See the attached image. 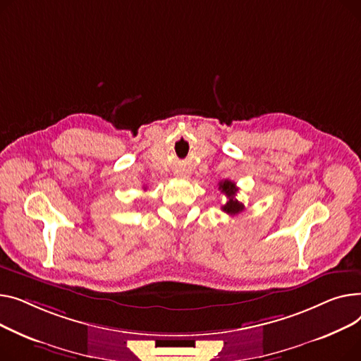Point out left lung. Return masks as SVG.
Instances as JSON below:
<instances>
[{
    "label": "left lung",
    "mask_w": 361,
    "mask_h": 361,
    "mask_svg": "<svg viewBox=\"0 0 361 361\" xmlns=\"http://www.w3.org/2000/svg\"><path fill=\"white\" fill-rule=\"evenodd\" d=\"M219 185H220L219 189L221 190L223 194H226V197L228 198L227 202L221 207V209L224 211V213H227L230 216H236V214L242 213V211L245 209V205L239 200L235 198L236 194H238V190H239L236 183L226 179V180H221Z\"/></svg>",
    "instance_id": "obj_1"
}]
</instances>
